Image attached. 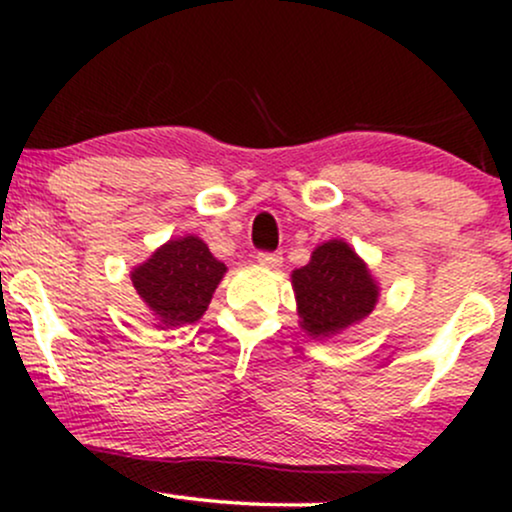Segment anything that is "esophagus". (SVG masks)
<instances>
[{"mask_svg": "<svg viewBox=\"0 0 512 512\" xmlns=\"http://www.w3.org/2000/svg\"><path fill=\"white\" fill-rule=\"evenodd\" d=\"M257 262L267 269H279L281 267V255L279 252H260L257 255Z\"/></svg>", "mask_w": 512, "mask_h": 512, "instance_id": "esophagus-1", "label": "esophagus"}]
</instances>
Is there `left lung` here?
<instances>
[{"mask_svg":"<svg viewBox=\"0 0 512 512\" xmlns=\"http://www.w3.org/2000/svg\"><path fill=\"white\" fill-rule=\"evenodd\" d=\"M298 325L308 337L334 339L373 313L380 286L368 264L342 238L320 243L310 262L291 272Z\"/></svg>","mask_w":512,"mask_h":512,"instance_id":"1","label":"left lung"}]
</instances>
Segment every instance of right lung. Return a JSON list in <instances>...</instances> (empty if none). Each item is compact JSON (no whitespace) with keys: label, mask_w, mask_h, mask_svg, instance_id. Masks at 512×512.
I'll return each mask as SVG.
<instances>
[{"label":"right lung","mask_w":512,"mask_h":512,"mask_svg":"<svg viewBox=\"0 0 512 512\" xmlns=\"http://www.w3.org/2000/svg\"><path fill=\"white\" fill-rule=\"evenodd\" d=\"M226 272V264L211 255L202 238L185 233L170 238L132 267L129 279L158 330H173L192 325L207 313Z\"/></svg>","instance_id":"right-lung-1"}]
</instances>
